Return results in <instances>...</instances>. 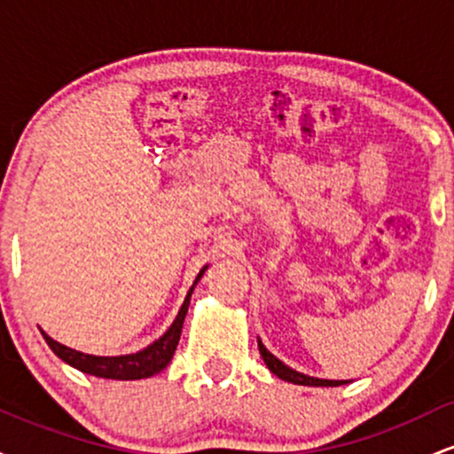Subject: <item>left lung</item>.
I'll return each mask as SVG.
<instances>
[{
	"instance_id": "left-lung-1",
	"label": "left lung",
	"mask_w": 454,
	"mask_h": 454,
	"mask_svg": "<svg viewBox=\"0 0 454 454\" xmlns=\"http://www.w3.org/2000/svg\"><path fill=\"white\" fill-rule=\"evenodd\" d=\"M258 348H260V354H262L264 363H267V367L275 373V376L286 380V382L303 384V387H341V384H346L343 380H320V378L305 376V373L294 372V369H290L288 364L281 363L279 358H275L273 354H270L267 348L262 346V341H260V340H258Z\"/></svg>"
}]
</instances>
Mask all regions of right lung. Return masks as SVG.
<instances>
[{"label": "right lung", "instance_id": "obj_1", "mask_svg": "<svg viewBox=\"0 0 454 454\" xmlns=\"http://www.w3.org/2000/svg\"><path fill=\"white\" fill-rule=\"evenodd\" d=\"M205 269L198 273L194 286L198 284V279L202 278ZM194 286H192L190 293H187L184 305H181L179 316H176L173 326L166 331V335L160 337L158 341L151 343L149 348H145V350H140L137 354H128V356H91V354H82V352L72 350V348L61 346V343L51 340L44 331H43V337L46 340V343H49L51 350H53L61 361L72 364V367H76L78 372L82 373H90V376H98V378H108V380L151 378L155 376V373H160L161 369L170 363L176 346H179L181 328H184V320L187 314V307H190V296L194 293Z\"/></svg>", "mask_w": 454, "mask_h": 454}]
</instances>
